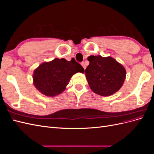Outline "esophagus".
<instances>
[{
	"label": "esophagus",
	"mask_w": 154,
	"mask_h": 154,
	"mask_svg": "<svg viewBox=\"0 0 154 154\" xmlns=\"http://www.w3.org/2000/svg\"><path fill=\"white\" fill-rule=\"evenodd\" d=\"M81 64H82V66H83V69H86V65L85 64V62H82V63H81Z\"/></svg>",
	"instance_id": "1"
}]
</instances>
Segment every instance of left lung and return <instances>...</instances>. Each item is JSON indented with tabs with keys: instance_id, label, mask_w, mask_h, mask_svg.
Segmentation results:
<instances>
[{
	"instance_id": "1",
	"label": "left lung",
	"mask_w": 154,
	"mask_h": 154,
	"mask_svg": "<svg viewBox=\"0 0 154 154\" xmlns=\"http://www.w3.org/2000/svg\"><path fill=\"white\" fill-rule=\"evenodd\" d=\"M90 63L85 73L91 90L100 96L113 94L122 87L126 71L122 65L111 57L90 56Z\"/></svg>"
}]
</instances>
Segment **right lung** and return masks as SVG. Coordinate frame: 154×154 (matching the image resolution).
<instances>
[{"instance_id": "1", "label": "right lung", "mask_w": 154, "mask_h": 154, "mask_svg": "<svg viewBox=\"0 0 154 154\" xmlns=\"http://www.w3.org/2000/svg\"><path fill=\"white\" fill-rule=\"evenodd\" d=\"M78 72H83L84 69L75 60L69 62L64 58H55L42 63L35 70L34 85L42 94L54 96L66 89L72 76Z\"/></svg>"}]
</instances>
